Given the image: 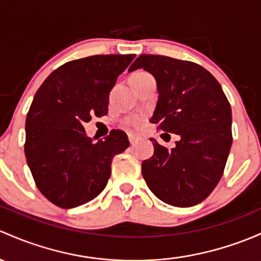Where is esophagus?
<instances>
[{"label": "esophagus", "instance_id": "34e87169", "mask_svg": "<svg viewBox=\"0 0 261 261\" xmlns=\"http://www.w3.org/2000/svg\"><path fill=\"white\" fill-rule=\"evenodd\" d=\"M139 140V136L138 135H134V134H128V141H130L131 145L135 144L136 141Z\"/></svg>", "mask_w": 261, "mask_h": 261}]
</instances>
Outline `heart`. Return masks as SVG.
I'll return each instance as SVG.
<instances>
[{
    "label": "heart",
    "mask_w": 261,
    "mask_h": 261,
    "mask_svg": "<svg viewBox=\"0 0 261 261\" xmlns=\"http://www.w3.org/2000/svg\"><path fill=\"white\" fill-rule=\"evenodd\" d=\"M145 75H149V73L145 72V71H136V72L131 76V79ZM142 123H144V116H141V115H134V116L127 117V119L125 120V125L130 126V127L133 128H140L142 126Z\"/></svg>",
    "instance_id": "b5f03b06"
}]
</instances>
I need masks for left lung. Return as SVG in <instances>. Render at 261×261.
<instances>
[{
    "label": "left lung",
    "mask_w": 261,
    "mask_h": 261,
    "mask_svg": "<svg viewBox=\"0 0 261 261\" xmlns=\"http://www.w3.org/2000/svg\"><path fill=\"white\" fill-rule=\"evenodd\" d=\"M151 72L159 101L151 122L176 134L174 149L153 144L142 176L153 195L174 206L204 201L224 174L232 144L231 108L218 80L202 66L161 55H140L128 71Z\"/></svg>",
    "instance_id": "1"
}]
</instances>
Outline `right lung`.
I'll list each match as a JSON object with an SVG mask.
<instances>
[{"label":"right lung","instance_id":"add662e5","mask_svg":"<svg viewBox=\"0 0 261 261\" xmlns=\"http://www.w3.org/2000/svg\"><path fill=\"white\" fill-rule=\"evenodd\" d=\"M134 57L95 55L66 62L35 94L24 155L37 189L56 206L71 209L95 199L110 179L114 156L130 145L121 130L94 142L84 123L108 114L110 91Z\"/></svg>","mask_w":261,"mask_h":261}]
</instances>
